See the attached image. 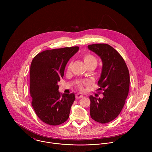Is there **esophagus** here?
<instances>
[{
    "instance_id": "34e87169",
    "label": "esophagus",
    "mask_w": 152,
    "mask_h": 152,
    "mask_svg": "<svg viewBox=\"0 0 152 152\" xmlns=\"http://www.w3.org/2000/svg\"><path fill=\"white\" fill-rule=\"evenodd\" d=\"M82 97H83V95H82V94H80V93H77V94H76V98L77 99H80V98H82Z\"/></svg>"
}]
</instances>
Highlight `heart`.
I'll use <instances>...</instances> for the list:
<instances>
[{
	"label": "heart",
	"instance_id": "heart-1",
	"mask_svg": "<svg viewBox=\"0 0 152 152\" xmlns=\"http://www.w3.org/2000/svg\"><path fill=\"white\" fill-rule=\"evenodd\" d=\"M83 61L85 63V64L87 66V67L90 66H94L95 67L96 66V65L97 64V58L93 55L91 54H85L83 56ZM72 66V62H70L68 66V68H67V70H70L71 67ZM86 82H78L77 83V86L78 87V88L80 90H83V85L84 84H86Z\"/></svg>",
	"mask_w": 152,
	"mask_h": 152
}]
</instances>
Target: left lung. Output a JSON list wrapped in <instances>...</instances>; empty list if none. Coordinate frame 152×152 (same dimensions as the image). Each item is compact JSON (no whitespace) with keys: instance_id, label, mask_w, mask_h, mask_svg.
I'll use <instances>...</instances> for the list:
<instances>
[{"instance_id":"obj_1","label":"left lung","mask_w":152,"mask_h":152,"mask_svg":"<svg viewBox=\"0 0 152 152\" xmlns=\"http://www.w3.org/2000/svg\"><path fill=\"white\" fill-rule=\"evenodd\" d=\"M88 48L103 62L97 85L103 91V98L90 96V115L94 121L104 124L117 118L123 109L129 94V72L123 57L109 45L93 44Z\"/></svg>"}]
</instances>
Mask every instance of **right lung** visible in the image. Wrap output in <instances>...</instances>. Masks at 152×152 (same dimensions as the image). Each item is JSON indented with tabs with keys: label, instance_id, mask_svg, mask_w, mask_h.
I'll use <instances>...</instances> for the list:
<instances>
[{
	"label": "right lung",
	"instance_id": "obj_1",
	"mask_svg": "<svg viewBox=\"0 0 152 152\" xmlns=\"http://www.w3.org/2000/svg\"><path fill=\"white\" fill-rule=\"evenodd\" d=\"M78 50V46L46 50L38 53L32 61L31 103L38 117L46 124L59 125L69 117L75 95L60 93L58 82L64 76L67 62Z\"/></svg>",
	"mask_w": 152,
	"mask_h": 152
}]
</instances>
